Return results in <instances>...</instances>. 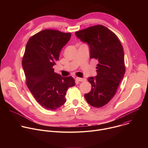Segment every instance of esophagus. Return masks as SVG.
<instances>
[{
	"label": "esophagus",
	"instance_id": "obj_1",
	"mask_svg": "<svg viewBox=\"0 0 148 148\" xmlns=\"http://www.w3.org/2000/svg\"><path fill=\"white\" fill-rule=\"evenodd\" d=\"M76 79L78 81H80V82H83V81H86V78H79V77H77Z\"/></svg>",
	"mask_w": 148,
	"mask_h": 148
}]
</instances>
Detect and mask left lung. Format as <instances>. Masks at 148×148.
<instances>
[{
  "mask_svg": "<svg viewBox=\"0 0 148 148\" xmlns=\"http://www.w3.org/2000/svg\"><path fill=\"white\" fill-rule=\"evenodd\" d=\"M90 49V58L98 62L97 75L90 77L92 88L84 95L87 102L96 108L107 104L114 97L125 73L124 52L117 36L104 26L97 25L75 33Z\"/></svg>",
  "mask_w": 148,
  "mask_h": 148,
  "instance_id": "1",
  "label": "left lung"
}]
</instances>
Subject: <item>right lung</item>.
<instances>
[{
    "mask_svg": "<svg viewBox=\"0 0 148 148\" xmlns=\"http://www.w3.org/2000/svg\"><path fill=\"white\" fill-rule=\"evenodd\" d=\"M70 37V33L46 29L32 36L26 46L22 66L26 85L37 102L48 110L64 104L67 91L75 84L72 77H61L53 69Z\"/></svg>",
    "mask_w": 148,
    "mask_h": 148,
    "instance_id": "1",
    "label": "right lung"
}]
</instances>
